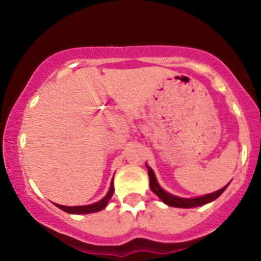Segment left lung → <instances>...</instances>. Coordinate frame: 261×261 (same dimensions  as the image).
I'll list each match as a JSON object with an SVG mask.
<instances>
[{"label":"left lung","mask_w":261,"mask_h":261,"mask_svg":"<svg viewBox=\"0 0 261 261\" xmlns=\"http://www.w3.org/2000/svg\"><path fill=\"white\" fill-rule=\"evenodd\" d=\"M146 167H147V170H148L149 188H151V190L153 191L155 195L160 197V199L164 203H166V205L172 206V207L191 208V207H197V206H203V205H206V203H208V202H212V201H214V200H216L217 197L220 196L224 190H226L227 187H228L229 182H230L229 181L228 184L226 185V187H223L222 189H220V190L215 191V193L207 194V195L199 196V197H193V199H185V197H179V196L172 195V194L167 193L166 190H163L161 185L158 184L157 178H155L154 172H153V170H152L151 167L147 166V164H146Z\"/></svg>","instance_id":"obj_1"}]
</instances>
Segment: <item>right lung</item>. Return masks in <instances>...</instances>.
<instances>
[{
  "label": "right lung",
  "mask_w": 261,
  "mask_h": 261,
  "mask_svg": "<svg viewBox=\"0 0 261 261\" xmlns=\"http://www.w3.org/2000/svg\"><path fill=\"white\" fill-rule=\"evenodd\" d=\"M114 179V178H113ZM114 194V182L112 180V184H110V189L109 191L107 193V195L103 197V199L99 200L98 202L95 203H91V205H85V206H64V205H59V203H55L59 208H61L62 211L67 212V214H72V215H85V214H93V212H98L101 211L109 202V200L112 199Z\"/></svg>",
  "instance_id": "1"
}]
</instances>
